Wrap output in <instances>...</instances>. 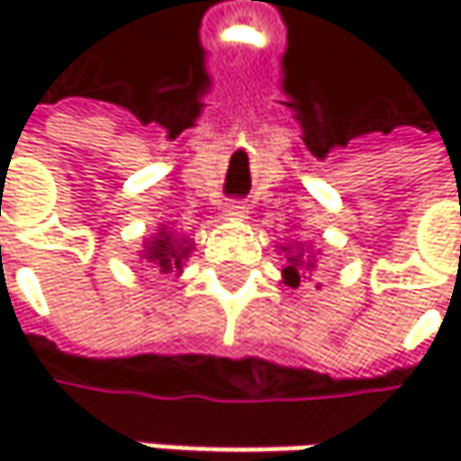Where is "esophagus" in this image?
<instances>
[{"mask_svg": "<svg viewBox=\"0 0 461 461\" xmlns=\"http://www.w3.org/2000/svg\"><path fill=\"white\" fill-rule=\"evenodd\" d=\"M224 216L231 219V221H242V219L248 216V205H245L242 200H230V203L224 205Z\"/></svg>", "mask_w": 461, "mask_h": 461, "instance_id": "34e87169", "label": "esophagus"}]
</instances>
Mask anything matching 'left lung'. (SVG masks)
Listing matches in <instances>:
<instances>
[{"label":"left lung","mask_w":461,"mask_h":461,"mask_svg":"<svg viewBox=\"0 0 461 461\" xmlns=\"http://www.w3.org/2000/svg\"><path fill=\"white\" fill-rule=\"evenodd\" d=\"M280 250H285L288 256V264L283 267V283L285 285H291V288H299V283L304 280V275L307 272H312L315 269V258H310V256H304V250H299L296 245H294V250H291V245L285 248H280Z\"/></svg>","instance_id":"left-lung-1"}]
</instances>
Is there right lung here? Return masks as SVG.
Returning a JSON list of instances; mask_svg holds the SVG:
<instances>
[{"mask_svg":"<svg viewBox=\"0 0 461 461\" xmlns=\"http://www.w3.org/2000/svg\"><path fill=\"white\" fill-rule=\"evenodd\" d=\"M143 248H146V250H143V258H146L159 275L181 272L184 258L192 253V242H189V240L176 237L173 231H167L165 227L157 231Z\"/></svg>","mask_w":461,"mask_h":461,"instance_id":"1","label":"right lung"}]
</instances>
